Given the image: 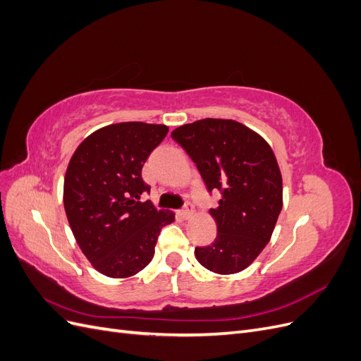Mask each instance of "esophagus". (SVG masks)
Returning <instances> with one entry per match:
<instances>
[{
  "mask_svg": "<svg viewBox=\"0 0 361 361\" xmlns=\"http://www.w3.org/2000/svg\"><path fill=\"white\" fill-rule=\"evenodd\" d=\"M192 211H194V206H192V203H185V206H183V209L180 211V215H182V218H185V220H188V218L191 216V214H192Z\"/></svg>",
  "mask_w": 361,
  "mask_h": 361,
  "instance_id": "esophagus-1",
  "label": "esophagus"
}]
</instances>
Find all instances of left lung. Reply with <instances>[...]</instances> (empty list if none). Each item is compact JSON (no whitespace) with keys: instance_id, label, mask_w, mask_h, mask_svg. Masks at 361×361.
<instances>
[{"instance_id":"obj_1","label":"left lung","mask_w":361,"mask_h":361,"mask_svg":"<svg viewBox=\"0 0 361 361\" xmlns=\"http://www.w3.org/2000/svg\"><path fill=\"white\" fill-rule=\"evenodd\" d=\"M197 167L209 192L220 191L216 238L195 247L200 264L216 274L245 269L269 243L283 206L281 174L267 141L235 120L203 118L171 133Z\"/></svg>"}]
</instances>
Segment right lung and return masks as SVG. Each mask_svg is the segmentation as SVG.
<instances>
[{"instance_id": "obj_1", "label": "right lung", "mask_w": 361, "mask_h": 361, "mask_svg": "<svg viewBox=\"0 0 361 361\" xmlns=\"http://www.w3.org/2000/svg\"><path fill=\"white\" fill-rule=\"evenodd\" d=\"M167 133L166 125H110L87 137L71 158L64 211L82 253L106 277L146 268L161 228L174 221L173 214L141 199L150 192L141 169Z\"/></svg>"}]
</instances>
